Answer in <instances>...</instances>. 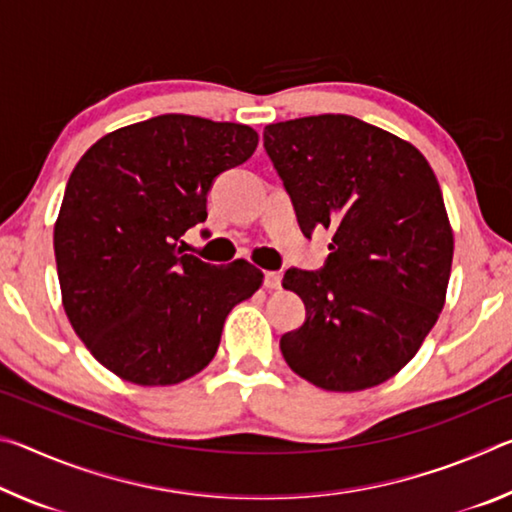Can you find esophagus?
Masks as SVG:
<instances>
[{"label":"esophagus","instance_id":"obj_1","mask_svg":"<svg viewBox=\"0 0 512 512\" xmlns=\"http://www.w3.org/2000/svg\"><path fill=\"white\" fill-rule=\"evenodd\" d=\"M264 287L271 289V291L280 289V287H282V275L277 273V271H268V273L264 275Z\"/></svg>","mask_w":512,"mask_h":512}]
</instances>
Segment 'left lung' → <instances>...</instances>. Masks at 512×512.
<instances>
[{"mask_svg":"<svg viewBox=\"0 0 512 512\" xmlns=\"http://www.w3.org/2000/svg\"><path fill=\"white\" fill-rule=\"evenodd\" d=\"M264 146L302 232L332 230L323 271L284 273L307 307L280 339L284 361L323 391L384 384L445 307L454 232L436 173L413 144L350 115L268 124Z\"/></svg>","mask_w":512,"mask_h":512,"instance_id":"left-lung-1","label":"left lung"}]
</instances>
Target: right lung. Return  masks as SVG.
I'll return each instance as SVG.
<instances>
[{
    "mask_svg": "<svg viewBox=\"0 0 512 512\" xmlns=\"http://www.w3.org/2000/svg\"><path fill=\"white\" fill-rule=\"evenodd\" d=\"M257 142L244 124L160 115L103 135L74 167L54 225L60 293L74 332L119 379L194 377L232 307L262 287L246 259L212 266L178 246L207 219L212 180Z\"/></svg>",
    "mask_w": 512,
    "mask_h": 512,
    "instance_id": "add662e5",
    "label": "right lung"
}]
</instances>
